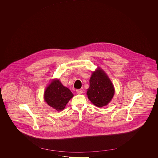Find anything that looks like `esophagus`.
Returning a JSON list of instances; mask_svg holds the SVG:
<instances>
[{"mask_svg":"<svg viewBox=\"0 0 158 158\" xmlns=\"http://www.w3.org/2000/svg\"><path fill=\"white\" fill-rule=\"evenodd\" d=\"M76 92L78 94H82V90L81 89H77L76 90Z\"/></svg>","mask_w":158,"mask_h":158,"instance_id":"obj_1","label":"esophagus"}]
</instances>
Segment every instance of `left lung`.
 <instances>
[{"instance_id":"obj_1","label":"left lung","mask_w":158,"mask_h":158,"mask_svg":"<svg viewBox=\"0 0 158 158\" xmlns=\"http://www.w3.org/2000/svg\"><path fill=\"white\" fill-rule=\"evenodd\" d=\"M114 87L110 78L99 68L93 72L87 89L88 98L94 105L102 107L107 105L114 97Z\"/></svg>"}]
</instances>
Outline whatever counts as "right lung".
Listing matches in <instances>:
<instances>
[{"label": "right lung", "instance_id": "right-lung-1", "mask_svg": "<svg viewBox=\"0 0 158 158\" xmlns=\"http://www.w3.org/2000/svg\"><path fill=\"white\" fill-rule=\"evenodd\" d=\"M73 97V94L71 90L64 86L59 80L53 81L46 88L44 94V101L57 111L64 110Z\"/></svg>", "mask_w": 158, "mask_h": 158}]
</instances>
